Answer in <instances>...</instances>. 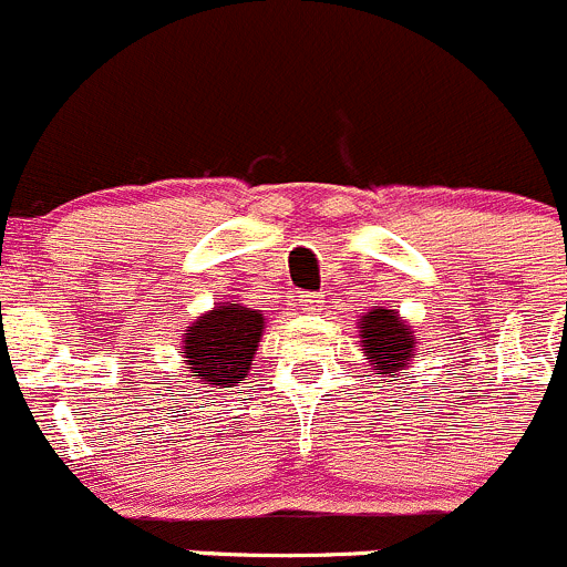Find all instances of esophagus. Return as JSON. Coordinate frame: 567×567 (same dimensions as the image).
Instances as JSON below:
<instances>
[{"label":"esophagus","instance_id":"1","mask_svg":"<svg viewBox=\"0 0 567 567\" xmlns=\"http://www.w3.org/2000/svg\"><path fill=\"white\" fill-rule=\"evenodd\" d=\"M322 295H302L300 297V306H302V311H308V313H317V311H322Z\"/></svg>","mask_w":567,"mask_h":567}]
</instances>
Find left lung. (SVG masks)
<instances>
[{"mask_svg":"<svg viewBox=\"0 0 567 567\" xmlns=\"http://www.w3.org/2000/svg\"><path fill=\"white\" fill-rule=\"evenodd\" d=\"M358 339L361 350L367 355L369 367L374 369L378 378L391 383L394 378H402V369L416 358V333L411 324L400 317V311L385 306H372L358 322Z\"/></svg>","mask_w":567,"mask_h":567,"instance_id":"obj_1","label":"left lung"}]
</instances>
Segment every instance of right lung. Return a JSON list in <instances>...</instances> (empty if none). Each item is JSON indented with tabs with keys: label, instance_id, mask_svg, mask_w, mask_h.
Instances as JSON below:
<instances>
[{
	"label": "right lung",
	"instance_id": "obj_1",
	"mask_svg": "<svg viewBox=\"0 0 567 567\" xmlns=\"http://www.w3.org/2000/svg\"><path fill=\"white\" fill-rule=\"evenodd\" d=\"M261 333L265 313L243 306L239 300L217 302L184 330V369L198 383L231 389L254 367Z\"/></svg>",
	"mask_w": 567,
	"mask_h": 567
}]
</instances>
